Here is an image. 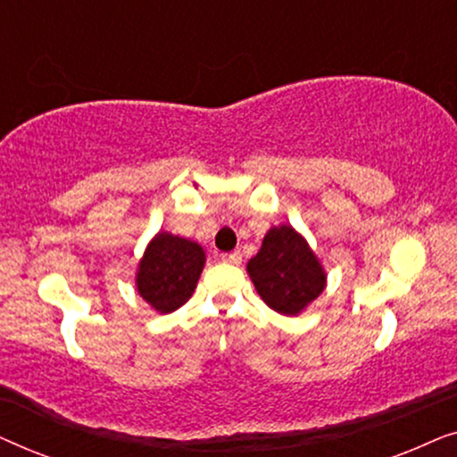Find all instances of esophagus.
I'll return each instance as SVG.
<instances>
[{
	"mask_svg": "<svg viewBox=\"0 0 457 457\" xmlns=\"http://www.w3.org/2000/svg\"><path fill=\"white\" fill-rule=\"evenodd\" d=\"M222 260L228 262V264H241V253H239V252L222 253Z\"/></svg>",
	"mask_w": 457,
	"mask_h": 457,
	"instance_id": "34e87169",
	"label": "esophagus"
}]
</instances>
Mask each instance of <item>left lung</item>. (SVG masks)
Segmentation results:
<instances>
[{
  "instance_id": "obj_1",
  "label": "left lung",
  "mask_w": 457,
  "mask_h": 457,
  "mask_svg": "<svg viewBox=\"0 0 457 457\" xmlns=\"http://www.w3.org/2000/svg\"><path fill=\"white\" fill-rule=\"evenodd\" d=\"M247 272L266 305L285 316H295L314 302L327 280L308 243L287 224L268 230Z\"/></svg>"
}]
</instances>
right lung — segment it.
Masks as SVG:
<instances>
[{
	"label": "right lung",
	"mask_w": 457,
	"mask_h": 457,
	"mask_svg": "<svg viewBox=\"0 0 457 457\" xmlns=\"http://www.w3.org/2000/svg\"><path fill=\"white\" fill-rule=\"evenodd\" d=\"M204 262V249L197 243L160 233L143 255L137 272V289L152 308L168 314L191 297Z\"/></svg>",
	"instance_id": "add662e5"
}]
</instances>
